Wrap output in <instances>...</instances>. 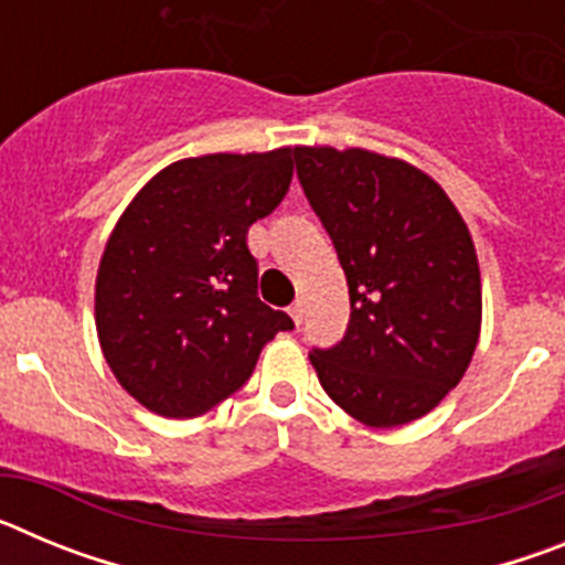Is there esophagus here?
Wrapping results in <instances>:
<instances>
[{
  "instance_id": "esophagus-1",
  "label": "esophagus",
  "mask_w": 565,
  "mask_h": 565,
  "mask_svg": "<svg viewBox=\"0 0 565 565\" xmlns=\"http://www.w3.org/2000/svg\"><path fill=\"white\" fill-rule=\"evenodd\" d=\"M288 313H291V319L297 326H302V319H306V302H302V299H294V306L288 308Z\"/></svg>"
}]
</instances>
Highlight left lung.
Returning <instances> with one entry per match:
<instances>
[{"mask_svg":"<svg viewBox=\"0 0 565 565\" xmlns=\"http://www.w3.org/2000/svg\"><path fill=\"white\" fill-rule=\"evenodd\" d=\"M294 158L351 294L342 342L308 353L319 384L367 427L416 422L461 382L481 333L467 223L407 161L333 147H297Z\"/></svg>","mask_w":565,"mask_h":565,"instance_id":"obj_1","label":"left lung"}]
</instances>
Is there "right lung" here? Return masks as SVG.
<instances>
[{
	"label": "right lung",
	"mask_w": 565,
	"mask_h": 565,
	"mask_svg": "<svg viewBox=\"0 0 565 565\" xmlns=\"http://www.w3.org/2000/svg\"><path fill=\"white\" fill-rule=\"evenodd\" d=\"M291 174V147L183 158L118 217L96 277V331L109 371L147 411H212L248 382L263 344L294 328L257 297L246 243Z\"/></svg>",
	"instance_id": "1"
}]
</instances>
